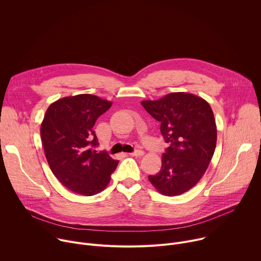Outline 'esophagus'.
Segmentation results:
<instances>
[{
  "label": "esophagus",
  "mask_w": 261,
  "mask_h": 261,
  "mask_svg": "<svg viewBox=\"0 0 261 261\" xmlns=\"http://www.w3.org/2000/svg\"><path fill=\"white\" fill-rule=\"evenodd\" d=\"M143 154H144V151H142V150H136V151L129 153V155H132V156H142Z\"/></svg>",
  "instance_id": "34e87169"
}]
</instances>
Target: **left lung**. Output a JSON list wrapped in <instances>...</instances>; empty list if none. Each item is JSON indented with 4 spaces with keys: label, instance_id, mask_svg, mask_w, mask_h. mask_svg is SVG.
<instances>
[{
    "label": "left lung",
    "instance_id": "obj_1",
    "mask_svg": "<svg viewBox=\"0 0 261 261\" xmlns=\"http://www.w3.org/2000/svg\"><path fill=\"white\" fill-rule=\"evenodd\" d=\"M141 103L161 122V133L169 143L161 171L148 179L165 196L181 195L204 175L213 159L217 144L213 110L205 99L186 92Z\"/></svg>",
    "mask_w": 261,
    "mask_h": 261
}]
</instances>
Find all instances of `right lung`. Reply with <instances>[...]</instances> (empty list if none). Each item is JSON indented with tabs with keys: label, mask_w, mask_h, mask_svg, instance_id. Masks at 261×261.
Segmentation results:
<instances>
[{
	"label": "right lung",
	"mask_w": 261,
	"mask_h": 261,
	"mask_svg": "<svg viewBox=\"0 0 261 261\" xmlns=\"http://www.w3.org/2000/svg\"><path fill=\"white\" fill-rule=\"evenodd\" d=\"M112 102L92 94L66 96L46 110L40 136L48 166L65 188L93 196L103 191L118 165L107 152L97 153L96 119Z\"/></svg>",
	"instance_id": "add662e5"
}]
</instances>
